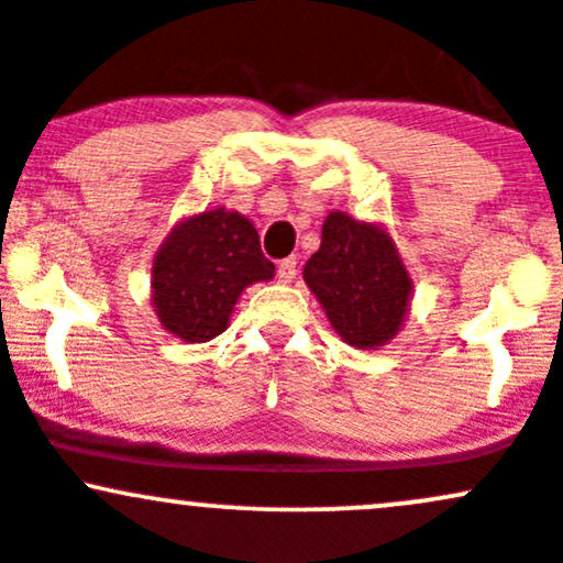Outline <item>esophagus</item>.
Wrapping results in <instances>:
<instances>
[{
	"instance_id": "esophagus-1",
	"label": "esophagus",
	"mask_w": 563,
	"mask_h": 563,
	"mask_svg": "<svg viewBox=\"0 0 563 563\" xmlns=\"http://www.w3.org/2000/svg\"><path fill=\"white\" fill-rule=\"evenodd\" d=\"M294 277H296V258L294 256L283 258V262L277 264V280H280V283H291Z\"/></svg>"
}]
</instances>
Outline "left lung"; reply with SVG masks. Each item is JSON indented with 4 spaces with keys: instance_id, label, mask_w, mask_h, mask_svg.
I'll list each match as a JSON object with an SVG mask.
<instances>
[{
    "instance_id": "obj_1",
    "label": "left lung",
    "mask_w": 563,
    "mask_h": 563,
    "mask_svg": "<svg viewBox=\"0 0 563 563\" xmlns=\"http://www.w3.org/2000/svg\"><path fill=\"white\" fill-rule=\"evenodd\" d=\"M305 283L333 331L357 350L395 339L413 288L390 234L342 211L325 216L320 249L305 264Z\"/></svg>"
}]
</instances>
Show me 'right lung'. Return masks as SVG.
<instances>
[{
	"label": "right lung",
	"mask_w": 563,
	"mask_h": 563,
	"mask_svg": "<svg viewBox=\"0 0 563 563\" xmlns=\"http://www.w3.org/2000/svg\"><path fill=\"white\" fill-rule=\"evenodd\" d=\"M275 264L245 216L213 208L170 230L152 264V305L165 331L208 342L230 325L232 307L251 283L269 280Z\"/></svg>",
	"instance_id": "add662e5"
}]
</instances>
